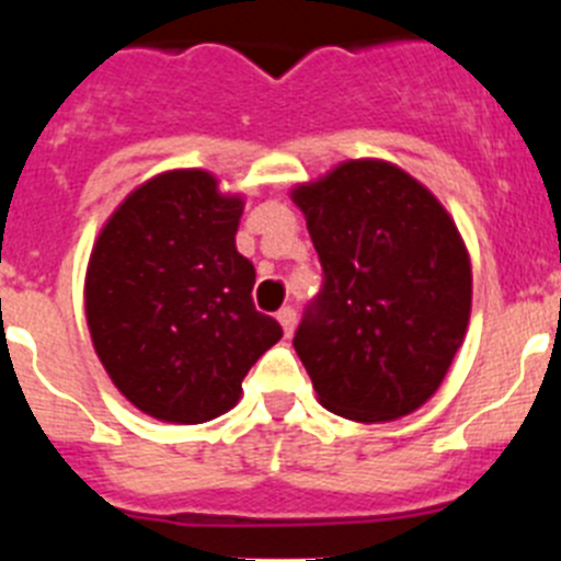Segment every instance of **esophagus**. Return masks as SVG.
Here are the masks:
<instances>
[{
	"mask_svg": "<svg viewBox=\"0 0 561 561\" xmlns=\"http://www.w3.org/2000/svg\"><path fill=\"white\" fill-rule=\"evenodd\" d=\"M277 323L284 325L286 336H291V331H295V323H297V311L291 309V306H284V309L277 311Z\"/></svg>",
	"mask_w": 561,
	"mask_h": 561,
	"instance_id": "obj_1",
	"label": "esophagus"
}]
</instances>
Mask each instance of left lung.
Masks as SVG:
<instances>
[{
	"label": "left lung",
	"instance_id": "8db88e82",
	"mask_svg": "<svg viewBox=\"0 0 561 561\" xmlns=\"http://www.w3.org/2000/svg\"><path fill=\"white\" fill-rule=\"evenodd\" d=\"M291 199L323 266L291 340L320 404L365 424L413 413L469 325L472 266L458 227L427 187L381 160L342 162Z\"/></svg>",
	"mask_w": 561,
	"mask_h": 561
}]
</instances>
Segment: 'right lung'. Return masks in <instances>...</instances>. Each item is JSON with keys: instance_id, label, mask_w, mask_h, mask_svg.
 Returning a JSON list of instances; mask_svg holds the SVG:
<instances>
[{"instance_id": "1", "label": "right lung", "mask_w": 561, "mask_h": 561, "mask_svg": "<svg viewBox=\"0 0 561 561\" xmlns=\"http://www.w3.org/2000/svg\"><path fill=\"white\" fill-rule=\"evenodd\" d=\"M244 202L207 171H168L128 193L87 270V323L134 408L202 424L236 408L247 370L284 329L252 304L255 266L236 250Z\"/></svg>"}]
</instances>
